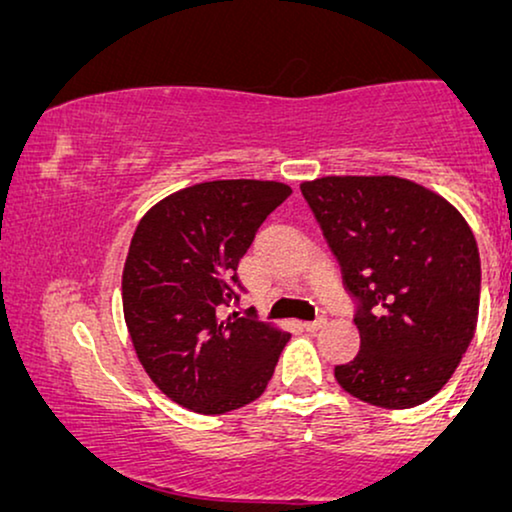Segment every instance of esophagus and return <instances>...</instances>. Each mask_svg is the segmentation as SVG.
Returning <instances> with one entry per match:
<instances>
[{"label": "esophagus", "instance_id": "34e87169", "mask_svg": "<svg viewBox=\"0 0 512 512\" xmlns=\"http://www.w3.org/2000/svg\"><path fill=\"white\" fill-rule=\"evenodd\" d=\"M325 318H318V320H313V322H304V329L306 331H318V329H322L325 327Z\"/></svg>", "mask_w": 512, "mask_h": 512}]
</instances>
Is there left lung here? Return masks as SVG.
Here are the masks:
<instances>
[{
    "instance_id": "1",
    "label": "left lung",
    "mask_w": 512,
    "mask_h": 512,
    "mask_svg": "<svg viewBox=\"0 0 512 512\" xmlns=\"http://www.w3.org/2000/svg\"><path fill=\"white\" fill-rule=\"evenodd\" d=\"M348 290L359 299L357 357L336 383L378 408H413L441 390L478 325L480 255L464 215L399 176L301 183Z\"/></svg>"
}]
</instances>
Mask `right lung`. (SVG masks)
<instances>
[{"mask_svg": "<svg viewBox=\"0 0 512 512\" xmlns=\"http://www.w3.org/2000/svg\"><path fill=\"white\" fill-rule=\"evenodd\" d=\"M278 181H208L146 211L122 269V313L143 371L178 406L220 415L266 390L290 334L229 313L239 259L290 197Z\"/></svg>", "mask_w": 512, "mask_h": 512, "instance_id": "add662e5", "label": "right lung"}]
</instances>
